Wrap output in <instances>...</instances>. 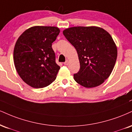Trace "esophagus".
<instances>
[{
	"instance_id": "esophagus-1",
	"label": "esophagus",
	"mask_w": 132,
	"mask_h": 132,
	"mask_svg": "<svg viewBox=\"0 0 132 132\" xmlns=\"http://www.w3.org/2000/svg\"><path fill=\"white\" fill-rule=\"evenodd\" d=\"M68 64H69V61H68V60H66V61L64 63V64L66 65V66H67Z\"/></svg>"
}]
</instances>
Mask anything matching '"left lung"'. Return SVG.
<instances>
[{
	"mask_svg": "<svg viewBox=\"0 0 132 132\" xmlns=\"http://www.w3.org/2000/svg\"><path fill=\"white\" fill-rule=\"evenodd\" d=\"M63 32L78 54L80 69L74 74L75 81L86 88L103 84L111 74L117 56L111 35L96 26L72 27Z\"/></svg>",
	"mask_w": 132,
	"mask_h": 132,
	"instance_id": "8db88e82",
	"label": "left lung"
}]
</instances>
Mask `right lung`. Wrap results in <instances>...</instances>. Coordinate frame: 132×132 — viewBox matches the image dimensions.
<instances>
[{"label":"right lung","instance_id":"add662e5","mask_svg":"<svg viewBox=\"0 0 132 132\" xmlns=\"http://www.w3.org/2000/svg\"><path fill=\"white\" fill-rule=\"evenodd\" d=\"M60 32L56 27L34 26L24 32L16 42L13 52L15 68L29 86L43 88L56 79L60 67L56 63L52 45Z\"/></svg>","mask_w":132,"mask_h":132}]
</instances>
